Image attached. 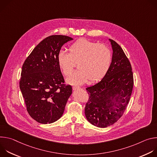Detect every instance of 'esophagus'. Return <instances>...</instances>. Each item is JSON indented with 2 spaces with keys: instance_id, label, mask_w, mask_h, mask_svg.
<instances>
[{
  "instance_id": "esophagus-1",
  "label": "esophagus",
  "mask_w": 157,
  "mask_h": 157,
  "mask_svg": "<svg viewBox=\"0 0 157 157\" xmlns=\"http://www.w3.org/2000/svg\"><path fill=\"white\" fill-rule=\"evenodd\" d=\"M73 89L74 91H76V90H78V89H80V87H78V86H73Z\"/></svg>"
}]
</instances>
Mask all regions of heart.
Returning <instances> with one entry per match:
<instances>
[{
  "label": "heart",
  "instance_id": "obj_1",
  "mask_svg": "<svg viewBox=\"0 0 157 157\" xmlns=\"http://www.w3.org/2000/svg\"><path fill=\"white\" fill-rule=\"evenodd\" d=\"M112 54L104 44L81 38L72 44L69 53L60 51L57 56L59 69L65 76H69L78 63V68L68 79L72 85H82L89 79L94 82L102 79L110 66Z\"/></svg>",
  "mask_w": 157,
  "mask_h": 157
}]
</instances>
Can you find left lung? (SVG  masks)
Here are the masks:
<instances>
[{
    "mask_svg": "<svg viewBox=\"0 0 157 157\" xmlns=\"http://www.w3.org/2000/svg\"><path fill=\"white\" fill-rule=\"evenodd\" d=\"M109 40L113 51L109 69L100 82L86 88L89 100L85 107L86 117L91 124L101 128L114 124L121 117L133 86L128 59L115 41Z\"/></svg>",
    "mask_w": 157,
    "mask_h": 157,
    "instance_id": "1",
    "label": "left lung"
}]
</instances>
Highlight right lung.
<instances>
[{
  "mask_svg": "<svg viewBox=\"0 0 157 157\" xmlns=\"http://www.w3.org/2000/svg\"><path fill=\"white\" fill-rule=\"evenodd\" d=\"M73 38L51 35L33 50L22 66L20 89L29 115L41 124H52L63 115L72 94L64 84L57 56L63 44Z\"/></svg>",
  "mask_w": 157,
  "mask_h": 157,
  "instance_id": "right-lung-1",
  "label": "right lung"
}]
</instances>
